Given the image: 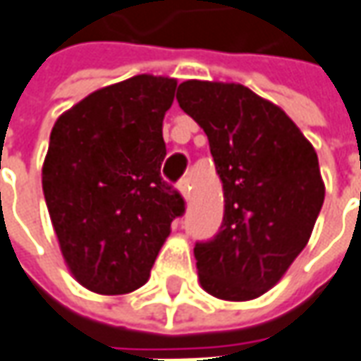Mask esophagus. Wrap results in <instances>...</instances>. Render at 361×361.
Listing matches in <instances>:
<instances>
[{"mask_svg": "<svg viewBox=\"0 0 361 361\" xmlns=\"http://www.w3.org/2000/svg\"><path fill=\"white\" fill-rule=\"evenodd\" d=\"M178 190L181 191V195H183V197H188V195H190V190H191L190 178H181L180 183H178Z\"/></svg>", "mask_w": 361, "mask_h": 361, "instance_id": "1", "label": "esophagus"}]
</instances>
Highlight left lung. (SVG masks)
<instances>
[{
  "label": "left lung",
  "mask_w": 361,
  "mask_h": 361,
  "mask_svg": "<svg viewBox=\"0 0 361 361\" xmlns=\"http://www.w3.org/2000/svg\"><path fill=\"white\" fill-rule=\"evenodd\" d=\"M176 98L207 134L225 197L219 231L193 249L201 286L257 298L310 239L324 203L318 156L284 110L243 85L185 80Z\"/></svg>",
  "instance_id": "obj_1"
}]
</instances>
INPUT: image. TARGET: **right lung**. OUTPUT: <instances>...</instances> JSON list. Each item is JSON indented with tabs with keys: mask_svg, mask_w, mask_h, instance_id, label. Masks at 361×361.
Here are the masks:
<instances>
[{
	"mask_svg": "<svg viewBox=\"0 0 361 361\" xmlns=\"http://www.w3.org/2000/svg\"><path fill=\"white\" fill-rule=\"evenodd\" d=\"M173 78L138 75L88 94L55 122L43 164V193L73 276L98 294L146 284L185 212L161 180L164 114Z\"/></svg>",
	"mask_w": 361,
	"mask_h": 361,
	"instance_id": "add662e5",
	"label": "right lung"
}]
</instances>
